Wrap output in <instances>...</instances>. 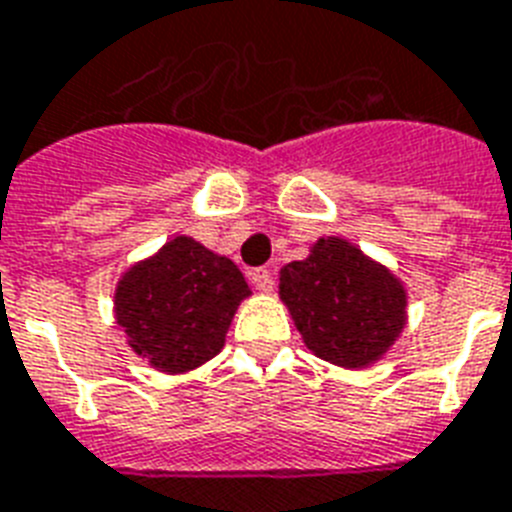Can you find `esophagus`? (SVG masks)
I'll use <instances>...</instances> for the list:
<instances>
[{
	"label": "esophagus",
	"instance_id": "esophagus-1",
	"mask_svg": "<svg viewBox=\"0 0 512 512\" xmlns=\"http://www.w3.org/2000/svg\"><path fill=\"white\" fill-rule=\"evenodd\" d=\"M251 282L256 285V290H261V293H272L274 290L272 272H269V269H264V266H261V269H253Z\"/></svg>",
	"mask_w": 512,
	"mask_h": 512
}]
</instances>
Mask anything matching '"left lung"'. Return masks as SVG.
<instances>
[{
    "label": "left lung",
    "instance_id": "1",
    "mask_svg": "<svg viewBox=\"0 0 512 512\" xmlns=\"http://www.w3.org/2000/svg\"><path fill=\"white\" fill-rule=\"evenodd\" d=\"M280 298L306 348L342 369L377 363L408 322L405 285L345 238H319L280 269Z\"/></svg>",
    "mask_w": 512,
    "mask_h": 512
}]
</instances>
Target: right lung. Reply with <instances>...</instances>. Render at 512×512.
I'll list each match as a JSON object with an SVG mask.
<instances>
[{
    "label": "right lung",
    "instance_id": "1",
    "mask_svg": "<svg viewBox=\"0 0 512 512\" xmlns=\"http://www.w3.org/2000/svg\"><path fill=\"white\" fill-rule=\"evenodd\" d=\"M248 295L246 277L227 256L175 235L122 272L114 287V319L151 369L183 374L225 348L232 316Z\"/></svg>",
    "mask_w": 512,
    "mask_h": 512
}]
</instances>
